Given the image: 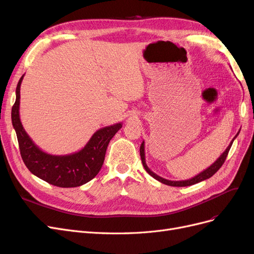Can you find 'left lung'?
<instances>
[{"instance_id": "8db88e82", "label": "left lung", "mask_w": 254, "mask_h": 254, "mask_svg": "<svg viewBox=\"0 0 254 254\" xmlns=\"http://www.w3.org/2000/svg\"><path fill=\"white\" fill-rule=\"evenodd\" d=\"M239 132H240V131H238V134H237V135L235 136V138L232 140V142H231L230 145L228 146V148H226V149L223 151V153L216 159V161H215L214 163H213L209 168H207L206 170H204L203 172L199 173V174L195 175L194 177H192V178H190V179L181 180V181H172V180H168V179H165V178H163V177H161V176L156 175L155 173H153V172L147 167V165H146V161H145V143H144V141L142 142V144H141V146H140V155H141L143 167H144V169L146 170V172H147L150 176H152L154 179L158 180L159 182H162V183H164V184H166V185H170V186H179V188H181V186L193 185V184H195V183H198V182L204 181V180H206V179H209L210 177H212L213 175H214L215 173L221 168V166L223 165V163H224V161H225V158H226V156H228V153H229V151H230V149H231V147H232L233 142H234V140L237 138V136L239 135Z\"/></svg>"}]
</instances>
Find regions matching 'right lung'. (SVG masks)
Wrapping results in <instances>:
<instances>
[{
  "label": "right lung",
  "instance_id": "1",
  "mask_svg": "<svg viewBox=\"0 0 254 254\" xmlns=\"http://www.w3.org/2000/svg\"><path fill=\"white\" fill-rule=\"evenodd\" d=\"M23 76L16 86V100L12 107L11 119L16 131L24 165L32 174L59 188H77L87 183L98 175L103 166L108 144L123 127V124L118 123L98 129L84 147L77 152L64 155L44 152L26 134L20 122V85Z\"/></svg>",
  "mask_w": 254,
  "mask_h": 254
}]
</instances>
